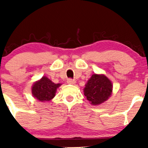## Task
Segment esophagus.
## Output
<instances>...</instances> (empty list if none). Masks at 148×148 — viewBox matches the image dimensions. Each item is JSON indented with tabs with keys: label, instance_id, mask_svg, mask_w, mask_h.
<instances>
[{
	"label": "esophagus",
	"instance_id": "obj_1",
	"mask_svg": "<svg viewBox=\"0 0 148 148\" xmlns=\"http://www.w3.org/2000/svg\"><path fill=\"white\" fill-rule=\"evenodd\" d=\"M67 84H74L76 83V81L72 79H67Z\"/></svg>",
	"mask_w": 148,
	"mask_h": 148
}]
</instances>
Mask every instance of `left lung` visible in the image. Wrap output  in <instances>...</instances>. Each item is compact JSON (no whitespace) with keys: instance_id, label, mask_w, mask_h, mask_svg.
Here are the masks:
<instances>
[{"instance_id":"obj_1","label":"left lung","mask_w":148,"mask_h":148,"mask_svg":"<svg viewBox=\"0 0 148 148\" xmlns=\"http://www.w3.org/2000/svg\"><path fill=\"white\" fill-rule=\"evenodd\" d=\"M112 84L104 75L93 74L84 88V95L92 105L106 101L112 92Z\"/></svg>"}]
</instances>
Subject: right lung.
<instances>
[{"label": "right lung", "instance_id": "add662e5", "mask_svg": "<svg viewBox=\"0 0 148 148\" xmlns=\"http://www.w3.org/2000/svg\"><path fill=\"white\" fill-rule=\"evenodd\" d=\"M60 86V84H54L47 77L43 76L40 81L34 84L32 93L39 101H48L55 97L57 88Z\"/></svg>", "mask_w": 148, "mask_h": 148}]
</instances>
